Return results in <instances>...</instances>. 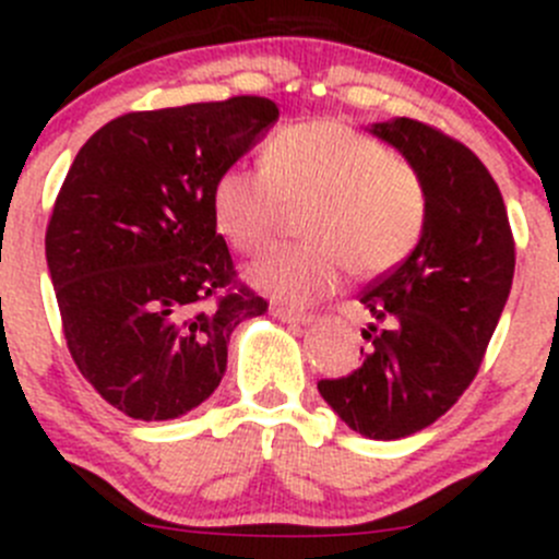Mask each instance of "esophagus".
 Instances as JSON below:
<instances>
[{"label":"esophagus","instance_id":"1","mask_svg":"<svg viewBox=\"0 0 559 559\" xmlns=\"http://www.w3.org/2000/svg\"><path fill=\"white\" fill-rule=\"evenodd\" d=\"M273 316L275 319L284 321V324H292V326H308V324H313V319H316L313 313L292 311V308H273Z\"/></svg>","mask_w":559,"mask_h":559}]
</instances>
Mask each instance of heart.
I'll use <instances>...</instances> for the list:
<instances>
[{"label": "heart", "instance_id": "1", "mask_svg": "<svg viewBox=\"0 0 559 559\" xmlns=\"http://www.w3.org/2000/svg\"><path fill=\"white\" fill-rule=\"evenodd\" d=\"M302 246H275L246 267V281L284 306H308L357 275H379L419 243L427 197L419 175L379 140L343 121L281 129L264 167L235 162L216 175L211 211L238 251H259L286 205H308Z\"/></svg>", "mask_w": 559, "mask_h": 559}]
</instances>
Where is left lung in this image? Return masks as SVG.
Here are the masks:
<instances>
[{
    "label": "left lung",
    "mask_w": 559,
    "mask_h": 559,
    "mask_svg": "<svg viewBox=\"0 0 559 559\" xmlns=\"http://www.w3.org/2000/svg\"><path fill=\"white\" fill-rule=\"evenodd\" d=\"M427 197L421 238L403 264L362 292L376 324L370 352L346 379L319 381L354 432L397 441L447 414L478 373L514 278L503 194L471 148L414 118L373 123Z\"/></svg>",
    "instance_id": "8db88e82"
}]
</instances>
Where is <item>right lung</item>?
<instances>
[{"mask_svg":"<svg viewBox=\"0 0 559 559\" xmlns=\"http://www.w3.org/2000/svg\"><path fill=\"white\" fill-rule=\"evenodd\" d=\"M278 121L264 97L127 112L78 151L56 197L45 259L83 379L140 421L205 403L227 343L267 302L240 286L216 233V175Z\"/></svg>","mask_w":559,"mask_h":559,"instance_id":"add662e5","label":"right lung"}]
</instances>
